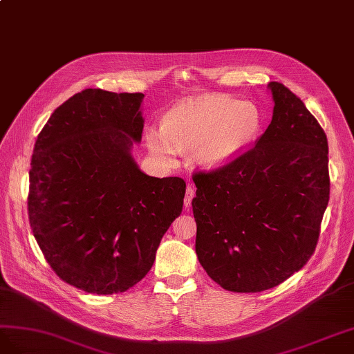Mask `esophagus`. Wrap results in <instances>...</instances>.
I'll use <instances>...</instances> for the list:
<instances>
[{
    "label": "esophagus",
    "mask_w": 354,
    "mask_h": 354,
    "mask_svg": "<svg viewBox=\"0 0 354 354\" xmlns=\"http://www.w3.org/2000/svg\"><path fill=\"white\" fill-rule=\"evenodd\" d=\"M194 194H196L194 188L191 187V185H188V187H187V191H185V197H184V206H185V207H189V206H191V201H193Z\"/></svg>",
    "instance_id": "34e87169"
}]
</instances>
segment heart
I'll return each instance as SVG.
<instances>
[{
    "label": "heart",
    "mask_w": 354,
    "mask_h": 354,
    "mask_svg": "<svg viewBox=\"0 0 354 354\" xmlns=\"http://www.w3.org/2000/svg\"><path fill=\"white\" fill-rule=\"evenodd\" d=\"M261 114L257 106L227 96L185 100L166 115L165 129L147 138L151 153L171 160L179 149H197V160L207 169L230 165L257 139Z\"/></svg>",
    "instance_id": "heart-1"
}]
</instances>
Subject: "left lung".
I'll list each match as a JSON object with an SVG mask.
<instances>
[{"mask_svg": "<svg viewBox=\"0 0 354 354\" xmlns=\"http://www.w3.org/2000/svg\"><path fill=\"white\" fill-rule=\"evenodd\" d=\"M268 87L274 109L255 147L193 175L197 258L221 288L245 294L276 288L307 264L329 201L325 132L286 86Z\"/></svg>", "mask_w": 354, "mask_h": 354, "instance_id": "left-lung-1", "label": "left lung"}]
</instances>
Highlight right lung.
Segmentation results:
<instances>
[{"label":"right lung","mask_w":354,"mask_h":354,"mask_svg":"<svg viewBox=\"0 0 354 354\" xmlns=\"http://www.w3.org/2000/svg\"><path fill=\"white\" fill-rule=\"evenodd\" d=\"M142 93L86 88L50 115L29 170L28 215L56 274L88 294L113 295L142 280L183 212L185 180L140 171Z\"/></svg>","instance_id":"obj_1"}]
</instances>
